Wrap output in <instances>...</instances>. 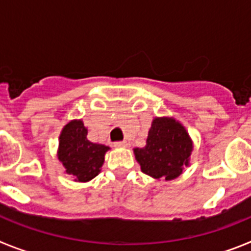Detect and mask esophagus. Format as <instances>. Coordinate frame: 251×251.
Instances as JSON below:
<instances>
[{"label": "esophagus", "instance_id": "obj_1", "mask_svg": "<svg viewBox=\"0 0 251 251\" xmlns=\"http://www.w3.org/2000/svg\"><path fill=\"white\" fill-rule=\"evenodd\" d=\"M127 146V142L126 141H117L114 142V147H126Z\"/></svg>", "mask_w": 251, "mask_h": 251}]
</instances>
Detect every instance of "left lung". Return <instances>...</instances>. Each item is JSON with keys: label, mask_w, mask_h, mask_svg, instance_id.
<instances>
[{"label": "left lung", "mask_w": 251, "mask_h": 251, "mask_svg": "<svg viewBox=\"0 0 251 251\" xmlns=\"http://www.w3.org/2000/svg\"><path fill=\"white\" fill-rule=\"evenodd\" d=\"M191 152L188 133L172 118L154 119L148 132L147 146L134 150L143 174L165 179H174L182 174Z\"/></svg>", "instance_id": "8db88e82"}]
</instances>
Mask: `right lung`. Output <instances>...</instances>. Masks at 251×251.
<instances>
[{"mask_svg": "<svg viewBox=\"0 0 251 251\" xmlns=\"http://www.w3.org/2000/svg\"><path fill=\"white\" fill-rule=\"evenodd\" d=\"M88 130L81 121H73L60 134L59 159L70 175L79 182H86L100 172L104 154L109 147L93 143L86 138Z\"/></svg>", "mask_w": 251, "mask_h": 251, "instance_id": "1", "label": "right lung"}]
</instances>
